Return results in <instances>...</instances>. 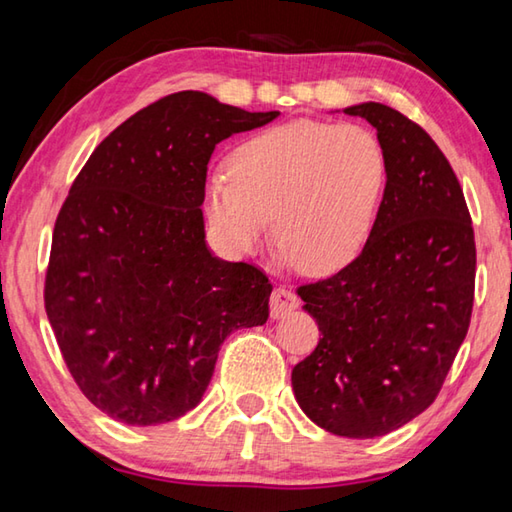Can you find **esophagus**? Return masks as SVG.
<instances>
[{"instance_id":"34e87169","label":"esophagus","mask_w":512,"mask_h":512,"mask_svg":"<svg viewBox=\"0 0 512 512\" xmlns=\"http://www.w3.org/2000/svg\"><path fill=\"white\" fill-rule=\"evenodd\" d=\"M298 307V296L287 287H277L271 296V316L280 318Z\"/></svg>"}]
</instances>
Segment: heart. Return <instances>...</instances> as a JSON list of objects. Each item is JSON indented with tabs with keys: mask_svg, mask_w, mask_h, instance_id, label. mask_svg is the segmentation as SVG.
Returning <instances> with one entry per match:
<instances>
[{
	"mask_svg": "<svg viewBox=\"0 0 512 512\" xmlns=\"http://www.w3.org/2000/svg\"><path fill=\"white\" fill-rule=\"evenodd\" d=\"M386 153L357 124L298 119L248 137L230 171L205 183V214L235 253H253L271 235L284 257L311 275L334 273L361 253L386 185Z\"/></svg>",
	"mask_w": 512,
	"mask_h": 512,
	"instance_id": "b5f03b06",
	"label": "heart"
}]
</instances>
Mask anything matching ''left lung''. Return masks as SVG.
Here are the masks:
<instances>
[{
  "label": "left lung",
  "mask_w": 512,
  "mask_h": 512,
  "mask_svg": "<svg viewBox=\"0 0 512 512\" xmlns=\"http://www.w3.org/2000/svg\"><path fill=\"white\" fill-rule=\"evenodd\" d=\"M343 112L377 128L384 198L359 257L298 287L323 339L291 384L318 427L375 438L429 409L443 388L470 327L476 246L463 189L429 133L384 103Z\"/></svg>",
  "instance_id": "obj_1"
}]
</instances>
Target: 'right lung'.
<instances>
[{"instance_id":"right-lung-1","label":"right lung","mask_w":512,"mask_h":512,"mask_svg":"<svg viewBox=\"0 0 512 512\" xmlns=\"http://www.w3.org/2000/svg\"><path fill=\"white\" fill-rule=\"evenodd\" d=\"M280 112L169 94L103 140L60 207L45 309L81 393L112 420L153 427L201 402L221 343L264 325L271 282L205 244L207 162Z\"/></svg>"}]
</instances>
